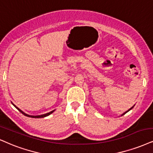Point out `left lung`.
Wrapping results in <instances>:
<instances>
[{
  "mask_svg": "<svg viewBox=\"0 0 153 153\" xmlns=\"http://www.w3.org/2000/svg\"><path fill=\"white\" fill-rule=\"evenodd\" d=\"M133 108V107H132V108H130V109H129V110H128V111H129L130 110H131V109H132V108ZM128 111H126V113H124V114H126V113H127V112H128Z\"/></svg>",
  "mask_w": 153,
  "mask_h": 153,
  "instance_id": "8db88e82",
  "label": "left lung"
}]
</instances>
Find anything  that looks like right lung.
Wrapping results in <instances>:
<instances>
[{
  "mask_svg": "<svg viewBox=\"0 0 153 153\" xmlns=\"http://www.w3.org/2000/svg\"><path fill=\"white\" fill-rule=\"evenodd\" d=\"M13 105H14L15 107H16V108L18 109V110L20 111V112H21L22 114L23 115H25V116H27V117H30V118H44V117H46V116H49V115H50L51 114H52V113L54 112V111H50V112H49V113H48V114H43V115H40V116H30V115H27V114H25L24 112H22V111L20 110V109H19L18 107H16V105H15L14 104H13Z\"/></svg>",
  "mask_w": 153,
  "mask_h": 153,
  "instance_id": "1",
  "label": "right lung"
}]
</instances>
